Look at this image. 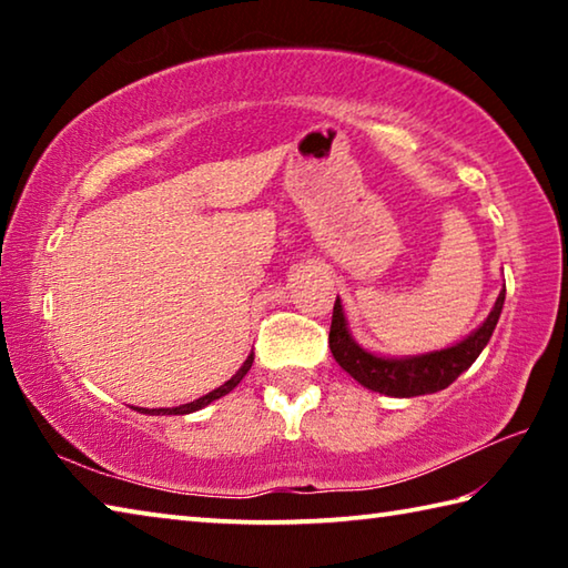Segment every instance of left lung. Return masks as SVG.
Here are the masks:
<instances>
[{
  "instance_id": "8db88e82",
  "label": "left lung",
  "mask_w": 568,
  "mask_h": 568,
  "mask_svg": "<svg viewBox=\"0 0 568 568\" xmlns=\"http://www.w3.org/2000/svg\"><path fill=\"white\" fill-rule=\"evenodd\" d=\"M506 297V285L504 291L498 293V301L494 311L488 313L478 331L468 335L466 341L450 345L446 351L416 355V358H378L368 351H363L358 343L351 338L348 323H345L343 305L338 297H335L333 305V321H331V333H328V345L335 363L353 376L361 386L386 393V396L396 398H410V396H423V393H436L448 388L460 373L470 368L480 351L486 348V343L491 341L494 328L498 323V315H501Z\"/></svg>"
}]
</instances>
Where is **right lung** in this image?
<instances>
[{"mask_svg": "<svg viewBox=\"0 0 568 568\" xmlns=\"http://www.w3.org/2000/svg\"><path fill=\"white\" fill-rule=\"evenodd\" d=\"M253 361H255V353H250V355H247V361H245L243 365H240V371L235 373L233 378H230L227 383H223V386H220V388L210 390L207 396H203V398H197V400H192V403H185V406H175V408H152V410L142 408V413H155V416H160V413H168V416H182V413H192V410H200V408H205L207 403H213L215 398L225 396V393L233 390V388L237 386V383L245 378V373L250 371V365H253Z\"/></svg>", "mask_w": 568, "mask_h": 568, "instance_id": "1", "label": "right lung"}]
</instances>
